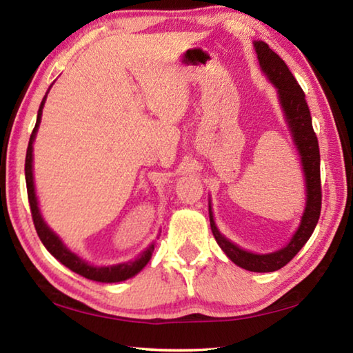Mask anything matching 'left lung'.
<instances>
[{
    "mask_svg": "<svg viewBox=\"0 0 353 353\" xmlns=\"http://www.w3.org/2000/svg\"><path fill=\"white\" fill-rule=\"evenodd\" d=\"M254 48L259 59L261 73L266 76L277 90V98L280 109L283 112L286 126L290 129L291 139L301 157L303 181H305V207L301 216L297 229L292 234L291 240L282 249L274 252L259 254L252 250L243 249L236 243L229 240L221 234L216 223H214L212 201L208 198V216H210V227L214 240L223 252L229 256V260L236 266L252 272H272L283 268L286 263L292 260L301 250L308 238L312 236L321 214V155L318 139L313 130L312 115H310L308 104L305 101L301 85L294 76L291 74L286 63L274 52L265 41L254 40Z\"/></svg>",
    "mask_w": 353,
    "mask_h": 353,
    "instance_id": "obj_1",
    "label": "left lung"
}]
</instances>
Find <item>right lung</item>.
I'll return each instance as SVG.
<instances>
[{
	"mask_svg": "<svg viewBox=\"0 0 353 353\" xmlns=\"http://www.w3.org/2000/svg\"><path fill=\"white\" fill-rule=\"evenodd\" d=\"M52 87V83L48 88L46 94L41 99V104L39 107L37 112V121H35V128L31 134V139H29V145H28V151H26V163H25V176H26V188H28V199H29V205H31V213H32V219H34V225L35 230L40 236L43 246L48 249L54 259L62 263L63 266H67L68 270H71L79 276L85 277L88 280H94V282H101V283H118V282H124L130 277H134L139 274L143 268H145L149 260H151L154 248H155V241H152L149 246L143 250V252L135 256V259L129 260V261H123V263H117V265H105V266H98V265H92V263L85 261L81 259L79 255L74 254L73 250H70L67 244L63 243V240L59 236L54 230L51 229L50 225L41 214L40 205H39V198L37 193H35V183H34V140L37 137V130L41 121V113H43V105L48 93H50ZM159 238V236H157Z\"/></svg>",
	"mask_w": 353,
	"mask_h": 353,
	"instance_id": "1",
	"label": "right lung"
}]
</instances>
